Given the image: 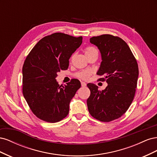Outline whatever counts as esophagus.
Instances as JSON below:
<instances>
[{
	"label": "esophagus",
	"mask_w": 157,
	"mask_h": 157,
	"mask_svg": "<svg viewBox=\"0 0 157 157\" xmlns=\"http://www.w3.org/2000/svg\"><path fill=\"white\" fill-rule=\"evenodd\" d=\"M81 86H82V87H85L86 86V84L84 82H81Z\"/></svg>",
	"instance_id": "esophagus-1"
}]
</instances>
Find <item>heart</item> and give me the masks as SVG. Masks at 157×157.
Returning a JSON list of instances; mask_svg holds the SVG:
<instances>
[{
  "label": "heart",
  "instance_id": "obj_1",
  "mask_svg": "<svg viewBox=\"0 0 157 157\" xmlns=\"http://www.w3.org/2000/svg\"><path fill=\"white\" fill-rule=\"evenodd\" d=\"M96 50V49L94 48V47L88 46L85 48L84 53L85 54H87ZM92 73V71L91 69H86V70L79 71V72H78L77 74H76V77L83 80H88L90 78V76H91Z\"/></svg>",
  "mask_w": 157,
  "mask_h": 157
}]
</instances>
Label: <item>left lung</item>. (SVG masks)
<instances>
[{
  "label": "left lung",
  "mask_w": 157,
  "mask_h": 157,
  "mask_svg": "<svg viewBox=\"0 0 157 157\" xmlns=\"http://www.w3.org/2000/svg\"><path fill=\"white\" fill-rule=\"evenodd\" d=\"M90 42L98 46L101 54L97 75L104 77L98 80L108 85L101 91L96 84H87L90 90L88 109L96 119L110 122L124 115L134 98L138 65L129 46L120 37L102 35L90 38Z\"/></svg>",
  "instance_id": "8db88e82"
}]
</instances>
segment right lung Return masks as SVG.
Wrapping results in <instances>:
<instances>
[{"label":"right lung","instance_id":"obj_1","mask_svg":"<svg viewBox=\"0 0 157 157\" xmlns=\"http://www.w3.org/2000/svg\"><path fill=\"white\" fill-rule=\"evenodd\" d=\"M82 42V36L55 33L42 38L27 55L22 69V91L40 119L54 123L67 116L70 101L81 84L72 79L60 86L56 78L61 70L68 68L70 57Z\"/></svg>","mask_w":157,"mask_h":157}]
</instances>
